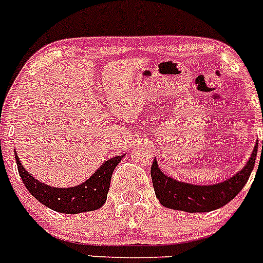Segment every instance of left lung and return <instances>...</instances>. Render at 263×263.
<instances>
[{
	"mask_svg": "<svg viewBox=\"0 0 263 263\" xmlns=\"http://www.w3.org/2000/svg\"><path fill=\"white\" fill-rule=\"evenodd\" d=\"M258 142L252 152L246 167L236 172L233 177L215 185L200 186L181 182L168 177L158 167L157 160L152 165V180L157 198L165 208L185 212H210L223 207L233 200L248 182L252 170L254 168ZM263 149V142H262Z\"/></svg>",
	"mask_w": 263,
	"mask_h": 263,
	"instance_id": "obj_1",
	"label": "left lung"
}]
</instances>
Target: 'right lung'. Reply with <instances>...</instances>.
I'll return each instance as SVG.
<instances>
[{"label":"right lung","instance_id":"1","mask_svg":"<svg viewBox=\"0 0 263 263\" xmlns=\"http://www.w3.org/2000/svg\"><path fill=\"white\" fill-rule=\"evenodd\" d=\"M123 155H118L106 160L86 182L74 187H52L40 182L33 176H30L28 171L24 170L16 153H15V159L25 187L38 202L56 212L77 215L103 207L104 203L106 202L113 171L116 170Z\"/></svg>","mask_w":263,"mask_h":263}]
</instances>
